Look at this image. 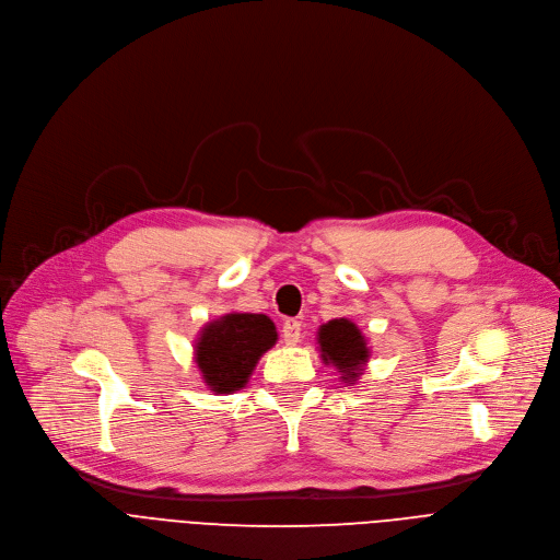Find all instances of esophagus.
I'll list each match as a JSON object with an SVG mask.
<instances>
[{"label":"esophagus","mask_w":560,"mask_h":560,"mask_svg":"<svg viewBox=\"0 0 560 560\" xmlns=\"http://www.w3.org/2000/svg\"><path fill=\"white\" fill-rule=\"evenodd\" d=\"M281 335H283V342L285 345L300 342V338H302V322L294 319V317H288L283 322V326H281Z\"/></svg>","instance_id":"34e87169"}]
</instances>
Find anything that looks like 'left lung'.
<instances>
[{
  "instance_id": "1",
  "label": "left lung",
  "mask_w": 560,
  "mask_h": 560,
  "mask_svg": "<svg viewBox=\"0 0 560 560\" xmlns=\"http://www.w3.org/2000/svg\"><path fill=\"white\" fill-rule=\"evenodd\" d=\"M319 347L324 362H332L342 371L345 381H355L366 362L369 349L358 326L349 319H332L319 328Z\"/></svg>"
}]
</instances>
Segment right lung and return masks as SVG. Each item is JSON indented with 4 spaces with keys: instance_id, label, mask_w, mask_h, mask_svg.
I'll use <instances>...</instances> for the list:
<instances>
[{
    "instance_id": "obj_1",
    "label": "right lung",
    "mask_w": 560,
    "mask_h": 560,
    "mask_svg": "<svg viewBox=\"0 0 560 560\" xmlns=\"http://www.w3.org/2000/svg\"><path fill=\"white\" fill-rule=\"evenodd\" d=\"M277 342V330L270 317L252 313H232L202 330L196 362L205 383L218 394L241 389L258 358Z\"/></svg>"
}]
</instances>
